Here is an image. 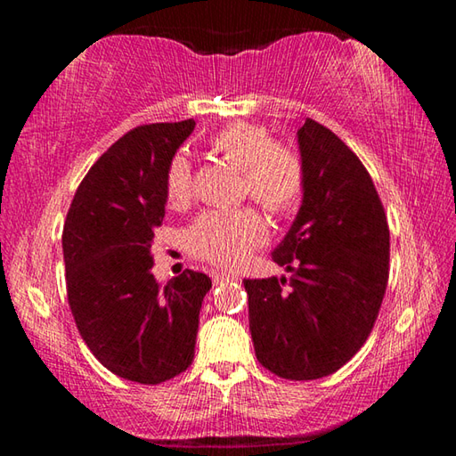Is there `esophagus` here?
I'll list each match as a JSON object with an SVG mask.
<instances>
[{
    "mask_svg": "<svg viewBox=\"0 0 456 456\" xmlns=\"http://www.w3.org/2000/svg\"><path fill=\"white\" fill-rule=\"evenodd\" d=\"M229 280H237V275L227 273V272H215L213 273V281L215 283H223V281H229Z\"/></svg>",
    "mask_w": 456,
    "mask_h": 456,
    "instance_id": "esophagus-1",
    "label": "esophagus"
}]
</instances>
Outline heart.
I'll list each match as a JSON object with an SVG mask.
<instances>
[{"instance_id": "heart-1", "label": "heart", "mask_w": 456, "mask_h": 456, "mask_svg": "<svg viewBox=\"0 0 456 456\" xmlns=\"http://www.w3.org/2000/svg\"><path fill=\"white\" fill-rule=\"evenodd\" d=\"M269 138L264 126L235 122L215 133L209 146L227 163L241 168L245 195L256 199L267 211L285 215L296 209L302 199L304 160L293 146ZM191 192V165L184 154H176L165 173L167 200L179 207L187 203ZM187 241L200 259L237 267L267 241V225L256 209L207 211L191 225Z\"/></svg>"}]
</instances>
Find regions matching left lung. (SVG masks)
Returning <instances> with one entry per match:
<instances>
[{
	"label": "left lung",
	"instance_id": "1",
	"mask_svg": "<svg viewBox=\"0 0 456 456\" xmlns=\"http://www.w3.org/2000/svg\"><path fill=\"white\" fill-rule=\"evenodd\" d=\"M297 144L302 207L273 249L291 277L243 285L259 364L285 380H315L352 360L372 331L388 283L390 231L364 165L330 128L307 118Z\"/></svg>",
	"mask_w": 456,
	"mask_h": 456
}]
</instances>
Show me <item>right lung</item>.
<instances>
[{
  "mask_svg": "<svg viewBox=\"0 0 456 456\" xmlns=\"http://www.w3.org/2000/svg\"><path fill=\"white\" fill-rule=\"evenodd\" d=\"M195 120L136 126L84 176L61 233L76 326L104 368L160 384L195 358L199 312L211 280L187 269L160 285L152 275L154 227L165 219L167 167Z\"/></svg>",
  "mask_w": 456,
  "mask_h": 456,
  "instance_id": "obj_1",
  "label": "right lung"
}]
</instances>
